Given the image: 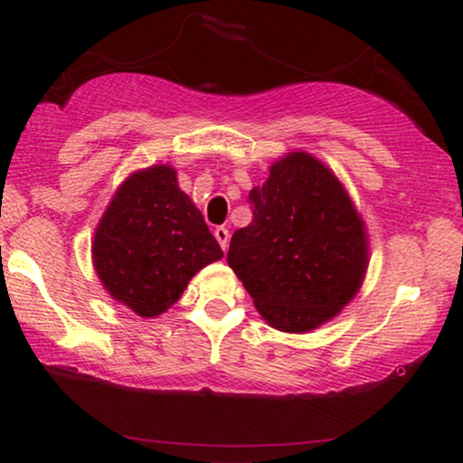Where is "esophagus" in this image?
<instances>
[{
  "instance_id": "esophagus-1",
  "label": "esophagus",
  "mask_w": 463,
  "mask_h": 463,
  "mask_svg": "<svg viewBox=\"0 0 463 463\" xmlns=\"http://www.w3.org/2000/svg\"><path fill=\"white\" fill-rule=\"evenodd\" d=\"M214 238L219 240L221 249H227V242H230V232L225 230V227H214Z\"/></svg>"
}]
</instances>
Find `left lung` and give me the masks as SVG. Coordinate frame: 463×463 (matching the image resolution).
Listing matches in <instances>:
<instances>
[{
    "instance_id": "left-lung-1",
    "label": "left lung",
    "mask_w": 463,
    "mask_h": 463,
    "mask_svg": "<svg viewBox=\"0 0 463 463\" xmlns=\"http://www.w3.org/2000/svg\"><path fill=\"white\" fill-rule=\"evenodd\" d=\"M252 221L232 236L227 263L278 331L306 333L350 303L364 278V227L331 170L288 154L250 189Z\"/></svg>"
}]
</instances>
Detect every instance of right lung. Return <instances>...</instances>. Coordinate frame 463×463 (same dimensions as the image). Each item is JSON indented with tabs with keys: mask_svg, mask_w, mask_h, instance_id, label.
I'll return each mask as SVG.
<instances>
[{
	"mask_svg": "<svg viewBox=\"0 0 463 463\" xmlns=\"http://www.w3.org/2000/svg\"><path fill=\"white\" fill-rule=\"evenodd\" d=\"M223 250L170 166L132 175L113 195L94 233L100 282L143 318L166 312L204 265Z\"/></svg>",
	"mask_w": 463,
	"mask_h": 463,
	"instance_id": "add662e5",
	"label": "right lung"
}]
</instances>
